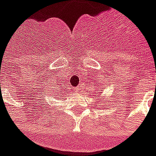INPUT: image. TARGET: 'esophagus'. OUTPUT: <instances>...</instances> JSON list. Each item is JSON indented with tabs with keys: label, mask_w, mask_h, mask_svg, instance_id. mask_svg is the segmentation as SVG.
<instances>
[{
	"label": "esophagus",
	"mask_w": 156,
	"mask_h": 156,
	"mask_svg": "<svg viewBox=\"0 0 156 156\" xmlns=\"http://www.w3.org/2000/svg\"><path fill=\"white\" fill-rule=\"evenodd\" d=\"M82 89V87H81V85L80 86H78V87H76V93H79L80 90Z\"/></svg>",
	"instance_id": "1"
}]
</instances>
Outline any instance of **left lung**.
<instances>
[{"label": "left lung", "instance_id": "8db88e82", "mask_svg": "<svg viewBox=\"0 0 156 156\" xmlns=\"http://www.w3.org/2000/svg\"><path fill=\"white\" fill-rule=\"evenodd\" d=\"M101 101H102V100H101ZM103 107H104V106H103Z\"/></svg>", "mask_w": 156, "mask_h": 156}]
</instances>
